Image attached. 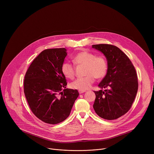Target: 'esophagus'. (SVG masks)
<instances>
[{
    "instance_id": "esophagus-1",
    "label": "esophagus",
    "mask_w": 154,
    "mask_h": 154,
    "mask_svg": "<svg viewBox=\"0 0 154 154\" xmlns=\"http://www.w3.org/2000/svg\"><path fill=\"white\" fill-rule=\"evenodd\" d=\"M86 91H82V90H79V94H82V93H85V92H86Z\"/></svg>"
}]
</instances>
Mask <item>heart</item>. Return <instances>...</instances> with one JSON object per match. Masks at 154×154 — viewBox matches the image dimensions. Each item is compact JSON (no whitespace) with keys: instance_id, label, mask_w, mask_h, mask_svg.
I'll list each match as a JSON object with an SVG mask.
<instances>
[{"instance_id":"heart-1","label":"heart","mask_w":154,"mask_h":154,"mask_svg":"<svg viewBox=\"0 0 154 154\" xmlns=\"http://www.w3.org/2000/svg\"><path fill=\"white\" fill-rule=\"evenodd\" d=\"M72 60L77 65H85L86 66V76L76 79L70 84V86L75 90L85 91L89 89L94 82L95 78H103L108 71V62L106 58L102 55L96 56L95 54L88 51H84L77 53L73 57ZM61 69L66 78L74 79L75 68L72 64L64 62Z\"/></svg>"}]
</instances>
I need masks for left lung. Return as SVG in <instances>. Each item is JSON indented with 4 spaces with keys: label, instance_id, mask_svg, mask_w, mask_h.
Listing matches in <instances>:
<instances>
[{
    "label": "left lung",
    "instance_id": "left-lung-1",
    "mask_svg": "<svg viewBox=\"0 0 154 154\" xmlns=\"http://www.w3.org/2000/svg\"><path fill=\"white\" fill-rule=\"evenodd\" d=\"M106 58L108 71L99 84L101 88L94 91L93 108L96 114L106 120H114L125 115L135 99L138 88V76L134 64L118 47L106 44L92 46Z\"/></svg>",
    "mask_w": 154,
    "mask_h": 154
}]
</instances>
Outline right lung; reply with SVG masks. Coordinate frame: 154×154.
<instances>
[{"instance_id": "1", "label": "right lung", "mask_w": 154, "mask_h": 154, "mask_svg": "<svg viewBox=\"0 0 154 154\" xmlns=\"http://www.w3.org/2000/svg\"><path fill=\"white\" fill-rule=\"evenodd\" d=\"M67 55L65 48L42 51L32 61L24 80V92L33 113L44 122L57 124L70 115L79 93L66 88L61 65Z\"/></svg>"}]
</instances>
